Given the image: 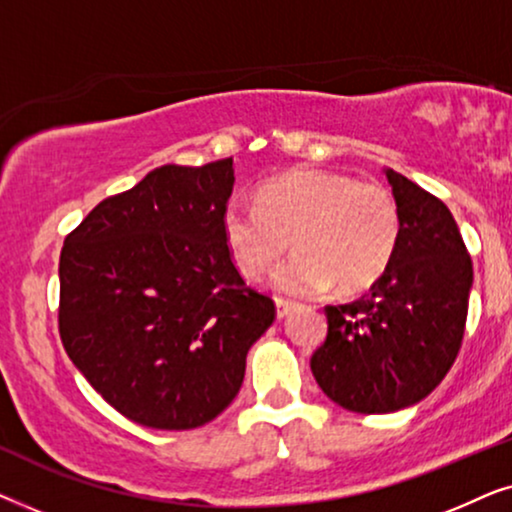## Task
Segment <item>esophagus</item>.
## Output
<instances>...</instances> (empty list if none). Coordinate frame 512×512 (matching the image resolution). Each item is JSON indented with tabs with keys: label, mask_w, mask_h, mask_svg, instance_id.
Instances as JSON below:
<instances>
[{
	"label": "esophagus",
	"mask_w": 512,
	"mask_h": 512,
	"mask_svg": "<svg viewBox=\"0 0 512 512\" xmlns=\"http://www.w3.org/2000/svg\"><path fill=\"white\" fill-rule=\"evenodd\" d=\"M275 305H277V319L289 317V314L296 310V303H291V300H284V298H275Z\"/></svg>",
	"instance_id": "1"
}]
</instances>
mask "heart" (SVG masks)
Listing matches in <instances>:
<instances>
[{"mask_svg":"<svg viewBox=\"0 0 512 512\" xmlns=\"http://www.w3.org/2000/svg\"><path fill=\"white\" fill-rule=\"evenodd\" d=\"M221 228L244 277L263 275L293 244L296 254L272 272L275 289L317 296L338 284L342 293H356L394 261L401 212L380 184L298 167L265 181L258 202L230 200Z\"/></svg>","mask_w":512,"mask_h":512,"instance_id":"b5f03b06","label":"heart"}]
</instances>
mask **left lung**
<instances>
[{"label": "left lung", "mask_w": 512, "mask_h": 512, "mask_svg": "<svg viewBox=\"0 0 512 512\" xmlns=\"http://www.w3.org/2000/svg\"><path fill=\"white\" fill-rule=\"evenodd\" d=\"M401 212V240L368 296L326 305L328 335L312 375L333 403L361 415L410 408L443 382L464 338L473 263L436 195L384 170Z\"/></svg>", "instance_id": "1"}]
</instances>
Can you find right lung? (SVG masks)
Segmentation results:
<instances>
[{
  "instance_id": "1",
  "label": "right lung",
  "mask_w": 512,
  "mask_h": 512,
  "mask_svg": "<svg viewBox=\"0 0 512 512\" xmlns=\"http://www.w3.org/2000/svg\"><path fill=\"white\" fill-rule=\"evenodd\" d=\"M233 184V158L156 167L67 235L62 345L132 422L163 431L212 422L275 321L272 298L244 284L223 240Z\"/></svg>"
}]
</instances>
